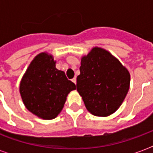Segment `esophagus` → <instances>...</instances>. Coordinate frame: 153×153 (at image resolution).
Returning <instances> with one entry per match:
<instances>
[{"label": "esophagus", "mask_w": 153, "mask_h": 153, "mask_svg": "<svg viewBox=\"0 0 153 153\" xmlns=\"http://www.w3.org/2000/svg\"><path fill=\"white\" fill-rule=\"evenodd\" d=\"M71 81L73 82H74V83L75 84V85H76V78H74V79H72Z\"/></svg>", "instance_id": "34e87169"}]
</instances>
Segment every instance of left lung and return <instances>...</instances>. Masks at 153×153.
Segmentation results:
<instances>
[{"label":"left lung","instance_id":"left-lung-1","mask_svg":"<svg viewBox=\"0 0 153 153\" xmlns=\"http://www.w3.org/2000/svg\"><path fill=\"white\" fill-rule=\"evenodd\" d=\"M77 91L91 114L107 117L119 109L130 85V74L109 51L94 47L82 56Z\"/></svg>","mask_w":153,"mask_h":153}]
</instances>
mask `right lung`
<instances>
[{"mask_svg":"<svg viewBox=\"0 0 153 153\" xmlns=\"http://www.w3.org/2000/svg\"><path fill=\"white\" fill-rule=\"evenodd\" d=\"M55 63L52 55L39 53L30 62L20 83L25 107L44 120L55 118L62 111L68 94L76 89Z\"/></svg>","mask_w":153,"mask_h":153,"instance_id":"right-lung-1","label":"right lung"}]
</instances>
